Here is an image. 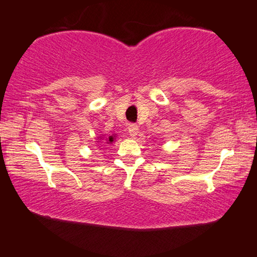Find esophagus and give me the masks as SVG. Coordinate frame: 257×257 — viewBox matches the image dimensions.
Segmentation results:
<instances>
[{
	"label": "esophagus",
	"mask_w": 257,
	"mask_h": 257,
	"mask_svg": "<svg viewBox=\"0 0 257 257\" xmlns=\"http://www.w3.org/2000/svg\"><path fill=\"white\" fill-rule=\"evenodd\" d=\"M128 133L132 137H135L137 135V133H139V125L136 123L128 124Z\"/></svg>",
	"instance_id": "34e87169"
}]
</instances>
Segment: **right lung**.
I'll return each instance as SVG.
<instances>
[{
    "instance_id": "right-lung-1",
    "label": "right lung",
    "mask_w": 257,
    "mask_h": 257,
    "mask_svg": "<svg viewBox=\"0 0 257 257\" xmlns=\"http://www.w3.org/2000/svg\"><path fill=\"white\" fill-rule=\"evenodd\" d=\"M108 142H113V137H112V136H109V139H108Z\"/></svg>"
}]
</instances>
